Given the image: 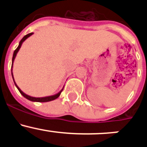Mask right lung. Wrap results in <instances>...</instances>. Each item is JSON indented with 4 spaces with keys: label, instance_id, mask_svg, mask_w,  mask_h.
<instances>
[{
    "label": "right lung",
    "instance_id": "obj_1",
    "mask_svg": "<svg viewBox=\"0 0 147 147\" xmlns=\"http://www.w3.org/2000/svg\"><path fill=\"white\" fill-rule=\"evenodd\" d=\"M33 34V32H30V33L28 34V35H25L24 37H23V38L21 39V40L20 41V42H19V45L18 46L17 48L16 49V50L14 51V53H13V58H12V65H11V75H12V78H13V82L15 83V85H16V87H17L18 90V91L20 92V94H22V95L23 96V97H25V98L28 99V100H30V101H32V102H50V101H53V100H55V99H57V97H59V96L60 95V94H61L62 91L63 90V88H64V87H63V89H62L61 90H60V92H59L58 93H57V94H54V95H51V96H47V97H31V96H29L28 95V94H26V93L23 92V91H22L21 90H20V88L18 87V86L16 84V82H15L14 80V78H13V62H14L15 60V58H16V55H17V53H18L19 50H20V48L21 47V45L22 44H23V42H24L25 40H26L27 38H29L30 36H31V35Z\"/></svg>",
    "mask_w": 147,
    "mask_h": 147
}]
</instances>
